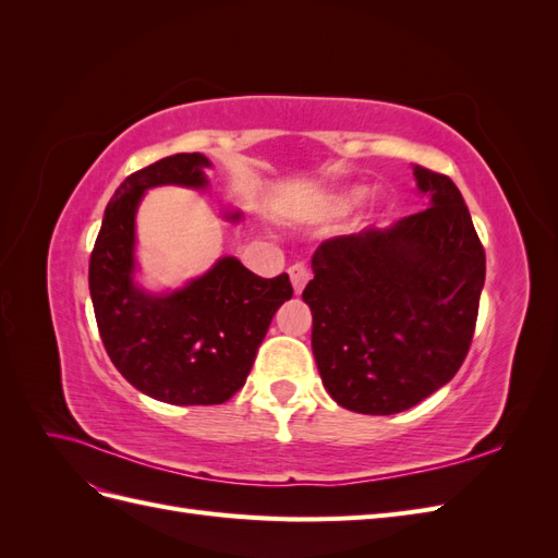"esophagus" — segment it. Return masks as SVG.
Returning <instances> with one entry per match:
<instances>
[{
	"instance_id": "obj_1",
	"label": "esophagus",
	"mask_w": 558,
	"mask_h": 558,
	"mask_svg": "<svg viewBox=\"0 0 558 558\" xmlns=\"http://www.w3.org/2000/svg\"><path fill=\"white\" fill-rule=\"evenodd\" d=\"M289 277H291V283H293L295 293L300 295L302 291H305V286H307V281H310V269H307L305 265H302V263L291 265V267H289Z\"/></svg>"
}]
</instances>
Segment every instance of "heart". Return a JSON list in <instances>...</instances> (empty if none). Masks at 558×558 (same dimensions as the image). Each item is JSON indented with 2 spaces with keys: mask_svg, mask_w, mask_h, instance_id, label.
<instances>
[{
  "mask_svg": "<svg viewBox=\"0 0 558 558\" xmlns=\"http://www.w3.org/2000/svg\"><path fill=\"white\" fill-rule=\"evenodd\" d=\"M367 193L369 189L365 183H351V185H344V189H335L324 197V211L330 216H344L353 207H359L367 197Z\"/></svg>",
  "mask_w": 558,
  "mask_h": 558,
  "instance_id": "obj_1",
  "label": "heart"
}]
</instances>
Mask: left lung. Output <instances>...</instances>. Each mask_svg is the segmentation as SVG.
<instances>
[{"mask_svg":"<svg viewBox=\"0 0 558 558\" xmlns=\"http://www.w3.org/2000/svg\"><path fill=\"white\" fill-rule=\"evenodd\" d=\"M428 209L326 240L302 300L330 398L359 414H398L442 388L475 332L486 258L461 191L412 167Z\"/></svg>","mask_w":558,"mask_h":558,"instance_id":"8db88e82","label":"left lung"}]
</instances>
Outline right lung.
<instances>
[{
  "mask_svg": "<svg viewBox=\"0 0 558 558\" xmlns=\"http://www.w3.org/2000/svg\"><path fill=\"white\" fill-rule=\"evenodd\" d=\"M211 160L177 154L130 174L105 209L90 256V298L111 363L137 391L167 404H221L244 386L272 316L291 300L289 275L263 279L234 256L179 289L137 279V211L158 185L207 191ZM240 209H223L230 223Z\"/></svg>",
  "mask_w": 558,
  "mask_h": 558,
  "instance_id": "right-lung-1",
  "label": "right lung"
}]
</instances>
